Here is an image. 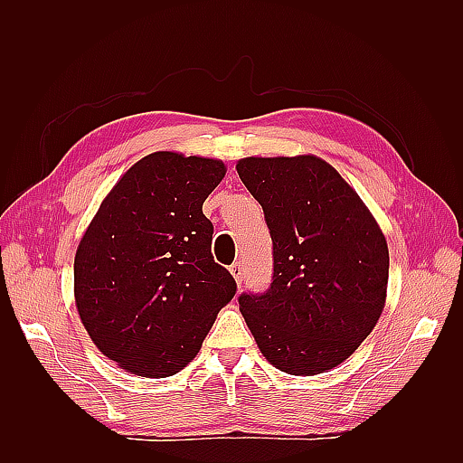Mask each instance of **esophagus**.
<instances>
[{
    "label": "esophagus",
    "instance_id": "esophagus-1",
    "mask_svg": "<svg viewBox=\"0 0 463 463\" xmlns=\"http://www.w3.org/2000/svg\"><path fill=\"white\" fill-rule=\"evenodd\" d=\"M230 272L233 274V278H235V282L241 286V282H243V262H241V260H237V262H233V264L230 266Z\"/></svg>",
    "mask_w": 463,
    "mask_h": 463
}]
</instances>
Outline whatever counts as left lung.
Listing matches in <instances>:
<instances>
[{"label": "left lung", "mask_w": 463, "mask_h": 463, "mask_svg": "<svg viewBox=\"0 0 463 463\" xmlns=\"http://www.w3.org/2000/svg\"><path fill=\"white\" fill-rule=\"evenodd\" d=\"M237 174L272 237L264 293L240 296L262 355L288 374L326 373L352 355L381 318L388 245L369 208L317 156L243 158Z\"/></svg>", "instance_id": "8db88e82"}]
</instances>
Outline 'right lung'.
Listing matches in <instances>:
<instances>
[{"mask_svg": "<svg viewBox=\"0 0 463 463\" xmlns=\"http://www.w3.org/2000/svg\"><path fill=\"white\" fill-rule=\"evenodd\" d=\"M226 175L220 160L154 152L98 208L75 255V301L96 347L148 378L199 354L233 276L213 257L203 203Z\"/></svg>", "mask_w": 463, "mask_h": 463, "instance_id": "1", "label": "right lung"}]
</instances>
